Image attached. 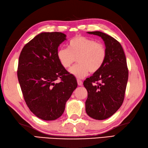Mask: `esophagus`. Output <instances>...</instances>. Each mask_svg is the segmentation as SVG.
<instances>
[{
  "mask_svg": "<svg viewBox=\"0 0 148 148\" xmlns=\"http://www.w3.org/2000/svg\"><path fill=\"white\" fill-rule=\"evenodd\" d=\"M77 84L79 86H82L83 85V81H81L80 79H77Z\"/></svg>",
  "mask_w": 148,
  "mask_h": 148,
  "instance_id": "esophagus-1",
  "label": "esophagus"
}]
</instances>
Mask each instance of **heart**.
Listing matches in <instances>:
<instances>
[{"label":"heart","instance_id":"b5f03b06","mask_svg":"<svg viewBox=\"0 0 148 148\" xmlns=\"http://www.w3.org/2000/svg\"><path fill=\"white\" fill-rule=\"evenodd\" d=\"M68 49L60 48L56 55L63 67L67 69L77 58L78 64L73 66L69 72L77 78L86 76L89 72L99 71L106 60V49L102 43L88 37L78 36L68 43Z\"/></svg>","mask_w":148,"mask_h":148}]
</instances>
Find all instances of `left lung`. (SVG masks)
Listing matches in <instances>:
<instances>
[{
    "label": "left lung",
    "instance_id": "1",
    "mask_svg": "<svg viewBox=\"0 0 148 148\" xmlns=\"http://www.w3.org/2000/svg\"><path fill=\"white\" fill-rule=\"evenodd\" d=\"M88 34L101 37L106 46L102 67L83 83L88 92L87 114L103 120L114 114L123 102L128 77L127 60L120 43L112 37L99 31Z\"/></svg>",
    "mask_w": 148,
    "mask_h": 148
}]
</instances>
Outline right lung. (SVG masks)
I'll return each instance as SVG.
<instances>
[{
  "label": "right lung",
  "mask_w": 148,
  "mask_h": 148,
  "mask_svg": "<svg viewBox=\"0 0 148 148\" xmlns=\"http://www.w3.org/2000/svg\"><path fill=\"white\" fill-rule=\"evenodd\" d=\"M65 40L62 32H42L25 45L19 57L18 79L25 101L43 120L60 117L77 86L76 78L62 67L56 55ZM58 79L60 83L56 82Z\"/></svg>",
  "instance_id": "right-lung-1"
}]
</instances>
